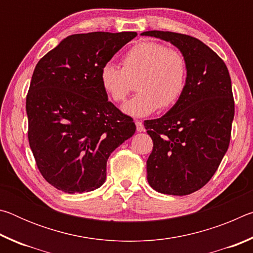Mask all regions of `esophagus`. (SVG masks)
Returning <instances> with one entry per match:
<instances>
[{
  "label": "esophagus",
  "mask_w": 253,
  "mask_h": 253,
  "mask_svg": "<svg viewBox=\"0 0 253 253\" xmlns=\"http://www.w3.org/2000/svg\"><path fill=\"white\" fill-rule=\"evenodd\" d=\"M135 125H136V130L142 132L145 131V127H144V124L140 122V121H136L135 122Z\"/></svg>",
  "instance_id": "34e87169"
}]
</instances>
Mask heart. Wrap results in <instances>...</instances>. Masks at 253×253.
I'll list each match as a JSON object with an SVG mask.
<instances>
[{"instance_id":"obj_1","label":"heart","mask_w":253,"mask_h":253,"mask_svg":"<svg viewBox=\"0 0 253 253\" xmlns=\"http://www.w3.org/2000/svg\"><path fill=\"white\" fill-rule=\"evenodd\" d=\"M122 69L107 62L99 84L111 100L121 102L136 79V95L123 106L132 117H145L158 108L169 109L181 99L187 84V60L181 51L154 41L137 42L123 55Z\"/></svg>"}]
</instances>
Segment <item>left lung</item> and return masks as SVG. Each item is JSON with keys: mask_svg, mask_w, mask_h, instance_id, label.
<instances>
[{"mask_svg": "<svg viewBox=\"0 0 253 253\" xmlns=\"http://www.w3.org/2000/svg\"><path fill=\"white\" fill-rule=\"evenodd\" d=\"M142 36L170 42L188 66L181 99L164 116L144 122L154 144L146 162L147 181L163 194H191L211 179L228 151L234 117L229 70L196 38L156 30Z\"/></svg>", "mask_w": 253, "mask_h": 253, "instance_id": "obj_1", "label": "left lung"}]
</instances>
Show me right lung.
Listing matches in <instances>:
<instances>
[{
	"instance_id": "right-lung-1",
	"label": "right lung",
	"mask_w": 253,
	"mask_h": 253,
	"mask_svg": "<svg viewBox=\"0 0 253 253\" xmlns=\"http://www.w3.org/2000/svg\"><path fill=\"white\" fill-rule=\"evenodd\" d=\"M136 36L72 34L36 66L25 106L29 144L42 176L60 191L100 187L110 154L135 134V123L108 101L98 76Z\"/></svg>"
}]
</instances>
